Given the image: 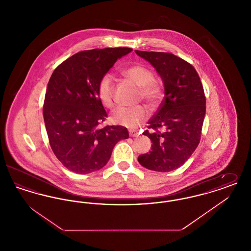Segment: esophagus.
Masks as SVG:
<instances>
[{
    "label": "esophagus",
    "mask_w": 251,
    "mask_h": 251,
    "mask_svg": "<svg viewBox=\"0 0 251 251\" xmlns=\"http://www.w3.org/2000/svg\"><path fill=\"white\" fill-rule=\"evenodd\" d=\"M139 134L137 133V132H135V131H130V136L131 137H137Z\"/></svg>",
    "instance_id": "obj_1"
}]
</instances>
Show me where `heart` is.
<instances>
[{"mask_svg": "<svg viewBox=\"0 0 251 251\" xmlns=\"http://www.w3.org/2000/svg\"><path fill=\"white\" fill-rule=\"evenodd\" d=\"M124 75L140 87V93L146 100L151 103L158 102L163 97V87L159 82L154 80V74L144 65H132L127 68ZM98 95L100 100L105 107H112L114 104V77L111 74H105L101 77L98 85ZM148 117L145 108L138 105L132 107L120 106L115 109L111 115V120L114 124L135 128L144 122Z\"/></svg>", "mask_w": 251, "mask_h": 251, "instance_id": "obj_1", "label": "heart"}]
</instances>
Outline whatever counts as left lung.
<instances>
[{"label":"left lung","instance_id":"8db88e82","mask_svg":"<svg viewBox=\"0 0 251 251\" xmlns=\"http://www.w3.org/2000/svg\"><path fill=\"white\" fill-rule=\"evenodd\" d=\"M151 63L165 87V100L149 129L144 131L152 142L151 151L138 156L141 166L158 172L181 167L201 140L206 113V99L200 76L188 62L168 52L135 50Z\"/></svg>","mask_w":251,"mask_h":251}]
</instances>
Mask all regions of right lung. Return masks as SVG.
<instances>
[{"label": "right lung", "mask_w": 251, "mask_h": 251, "mask_svg": "<svg viewBox=\"0 0 251 251\" xmlns=\"http://www.w3.org/2000/svg\"><path fill=\"white\" fill-rule=\"evenodd\" d=\"M131 48L94 49L75 53L52 72L43 117L53 153L69 170L88 174L107 164L115 145L129 137L123 126L100 127L107 114L98 85Z\"/></svg>", "instance_id": "1"}]
</instances>
